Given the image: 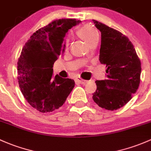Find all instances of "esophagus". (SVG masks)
I'll use <instances>...</instances> for the list:
<instances>
[{"label":"esophagus","instance_id":"obj_1","mask_svg":"<svg viewBox=\"0 0 151 151\" xmlns=\"http://www.w3.org/2000/svg\"><path fill=\"white\" fill-rule=\"evenodd\" d=\"M76 81L78 82H80V83H81V84H83V85L84 84H86L87 82H88V81L83 80V79H82L81 77H77V78H76Z\"/></svg>","mask_w":151,"mask_h":151}]
</instances>
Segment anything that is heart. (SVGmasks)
<instances>
[{
  "label": "heart",
  "mask_w": 151,
  "mask_h": 151,
  "mask_svg": "<svg viewBox=\"0 0 151 151\" xmlns=\"http://www.w3.org/2000/svg\"><path fill=\"white\" fill-rule=\"evenodd\" d=\"M77 34L85 42H88L89 45L98 41L99 39V32L98 29L90 24H86L80 27L77 30ZM64 45L66 48L69 47V42L67 39L65 40Z\"/></svg>",
  "instance_id": "obj_1"
}]
</instances>
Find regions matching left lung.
<instances>
[{"mask_svg":"<svg viewBox=\"0 0 151 151\" xmlns=\"http://www.w3.org/2000/svg\"><path fill=\"white\" fill-rule=\"evenodd\" d=\"M93 22L101 32L99 61L107 67V80L96 81L93 99L102 109L116 110L127 104L138 89L140 60L127 36L101 22Z\"/></svg>","mask_w":151,"mask_h":151,"instance_id":"8db88e82","label":"left lung"}]
</instances>
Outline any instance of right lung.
Instances as JSON below:
<instances>
[{"label":"right lung","instance_id":"1","mask_svg":"<svg viewBox=\"0 0 151 151\" xmlns=\"http://www.w3.org/2000/svg\"><path fill=\"white\" fill-rule=\"evenodd\" d=\"M80 20L56 19L40 28L26 42L17 63L22 95L32 107L50 113L64 104L74 88V80L53 74V65L64 50L68 30Z\"/></svg>","mask_w":151,"mask_h":151}]
</instances>
